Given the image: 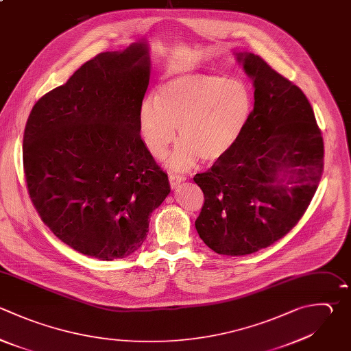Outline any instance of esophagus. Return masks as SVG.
I'll use <instances>...</instances> for the list:
<instances>
[{"label":"esophagus","instance_id":"1","mask_svg":"<svg viewBox=\"0 0 351 351\" xmlns=\"http://www.w3.org/2000/svg\"><path fill=\"white\" fill-rule=\"evenodd\" d=\"M169 178H170V184H171V186H173V188H176L177 185H180L181 182H184V181L186 180V177H185V176L174 174V173H171V174L169 176Z\"/></svg>","mask_w":351,"mask_h":351}]
</instances>
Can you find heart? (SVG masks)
Masks as SVG:
<instances>
[{
	"mask_svg": "<svg viewBox=\"0 0 351 351\" xmlns=\"http://www.w3.org/2000/svg\"><path fill=\"white\" fill-rule=\"evenodd\" d=\"M255 108L251 86L240 78L215 73L176 75L158 96L143 100L138 123L149 152L162 158L176 140L169 159L174 170L191 169L199 158L215 162L228 155L248 129Z\"/></svg>",
	"mask_w": 351,
	"mask_h": 351,
	"instance_id": "1",
	"label": "heart"
}]
</instances>
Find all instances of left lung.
<instances>
[{
  "label": "left lung",
  "mask_w": 351,
  "mask_h": 351,
  "mask_svg": "<svg viewBox=\"0 0 351 351\" xmlns=\"http://www.w3.org/2000/svg\"><path fill=\"white\" fill-rule=\"evenodd\" d=\"M236 60L252 80V121L228 155L193 177L204 193L196 230L213 251L232 256L285 236L324 167L321 132L303 92L254 53H236Z\"/></svg>",
  "instance_id": "1"
}]
</instances>
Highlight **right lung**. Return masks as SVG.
Returning <instances> with one entry per match:
<instances>
[{
    "mask_svg": "<svg viewBox=\"0 0 351 351\" xmlns=\"http://www.w3.org/2000/svg\"><path fill=\"white\" fill-rule=\"evenodd\" d=\"M149 48L104 52L33 107L23 136L29 193L62 241L101 261L144 243L149 215L170 193L140 136Z\"/></svg>",
    "mask_w": 351,
    "mask_h": 351,
    "instance_id": "add662e5",
    "label": "right lung"
}]
</instances>
